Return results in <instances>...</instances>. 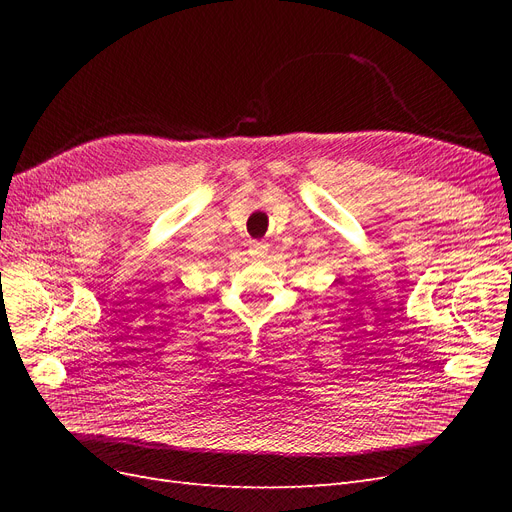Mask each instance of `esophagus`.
I'll return each mask as SVG.
<instances>
[{
	"label": "esophagus",
	"mask_w": 512,
	"mask_h": 512,
	"mask_svg": "<svg viewBox=\"0 0 512 512\" xmlns=\"http://www.w3.org/2000/svg\"><path fill=\"white\" fill-rule=\"evenodd\" d=\"M267 252H269V247H267V243H260V241H254L252 245H250V254L256 258V260H260V258H265L267 256Z\"/></svg>",
	"instance_id": "34e87169"
}]
</instances>
